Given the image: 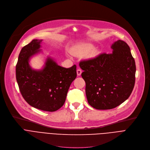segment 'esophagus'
Instances as JSON below:
<instances>
[{"label":"esophagus","mask_w":150,"mask_h":150,"mask_svg":"<svg viewBox=\"0 0 150 150\" xmlns=\"http://www.w3.org/2000/svg\"><path fill=\"white\" fill-rule=\"evenodd\" d=\"M76 73H77V75H78V76H80L81 74V73H82V70H81L80 69L78 68V69L76 70Z\"/></svg>","instance_id":"esophagus-1"}]
</instances>
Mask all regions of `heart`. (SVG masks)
<instances>
[{
    "mask_svg": "<svg viewBox=\"0 0 150 150\" xmlns=\"http://www.w3.org/2000/svg\"><path fill=\"white\" fill-rule=\"evenodd\" d=\"M93 48V45L91 43H82L76 45L72 49V53L76 56H81L89 53ZM97 54V51L94 50L91 53V57H95Z\"/></svg>",
    "mask_w": 150,
    "mask_h": 150,
    "instance_id": "obj_1",
    "label": "heart"
}]
</instances>
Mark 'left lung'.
Listing matches in <instances>:
<instances>
[{
    "instance_id": "8db88e82",
    "label": "left lung",
    "mask_w": 150,
    "mask_h": 150,
    "mask_svg": "<svg viewBox=\"0 0 150 150\" xmlns=\"http://www.w3.org/2000/svg\"><path fill=\"white\" fill-rule=\"evenodd\" d=\"M111 48V53H101L79 64L88 101L97 109L119 106L129 98L135 84L136 63L129 45L118 40Z\"/></svg>"
}]
</instances>
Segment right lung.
Masks as SVG:
<instances>
[{"mask_svg": "<svg viewBox=\"0 0 150 150\" xmlns=\"http://www.w3.org/2000/svg\"><path fill=\"white\" fill-rule=\"evenodd\" d=\"M42 40L33 39L22 49L16 66V76L23 98L31 106L56 111L64 104L70 86L76 77V66H59L48 57L41 70L31 69L29 59L41 52Z\"/></svg>", "mask_w": 150, "mask_h": 150, "instance_id": "1", "label": "right lung"}]
</instances>
